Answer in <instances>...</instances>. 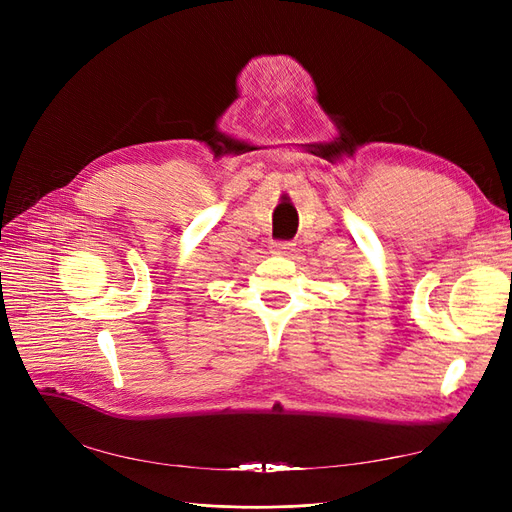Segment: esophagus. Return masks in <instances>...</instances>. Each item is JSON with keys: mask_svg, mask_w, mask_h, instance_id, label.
<instances>
[{"mask_svg": "<svg viewBox=\"0 0 512 512\" xmlns=\"http://www.w3.org/2000/svg\"><path fill=\"white\" fill-rule=\"evenodd\" d=\"M271 252L277 256H290L294 252V243L290 241H275L271 243Z\"/></svg>", "mask_w": 512, "mask_h": 512, "instance_id": "obj_1", "label": "esophagus"}]
</instances>
